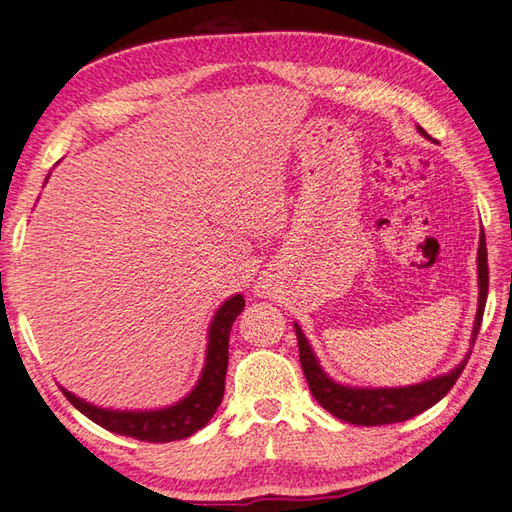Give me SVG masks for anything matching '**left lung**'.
Wrapping results in <instances>:
<instances>
[{"label": "left lung", "instance_id": "obj_1", "mask_svg": "<svg viewBox=\"0 0 512 512\" xmlns=\"http://www.w3.org/2000/svg\"><path fill=\"white\" fill-rule=\"evenodd\" d=\"M419 133L426 139V130L417 126ZM477 315L473 324V335H470V346L475 344V337L479 333V326H482L484 308H486V297H488V253H486V235L482 228V235H479V248H477ZM297 344H299V362H302L306 382L310 386V393L322 404L330 415H335L342 422L355 424V426H384V424H395V422H406V419L424 413L430 406H435L439 399L446 397V393L457 377L462 375L466 368V362L470 357V350L466 357L459 362L455 368H450L448 373L437 375L433 379H424L419 384L410 386H390V388H370V386H346L335 382L326 370L319 364L313 346H310L308 337L304 335L302 326L293 322Z\"/></svg>", "mask_w": 512, "mask_h": 512}]
</instances>
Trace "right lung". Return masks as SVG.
Listing matches in <instances>:
<instances>
[{"instance_id":"obj_1","label":"right lung","mask_w":512,"mask_h":512,"mask_svg":"<svg viewBox=\"0 0 512 512\" xmlns=\"http://www.w3.org/2000/svg\"><path fill=\"white\" fill-rule=\"evenodd\" d=\"M48 182V177H46ZM244 310V297L233 295L215 310L210 319L206 335V357L204 368L197 384L186 397L164 408H146V410H119L102 408L86 402L62 386V393L79 413L86 415L90 422L102 426L110 433L139 439V442H177L202 430L210 417L215 415L217 406L222 404L224 382L228 368V335L237 315Z\"/></svg>"}]
</instances>
